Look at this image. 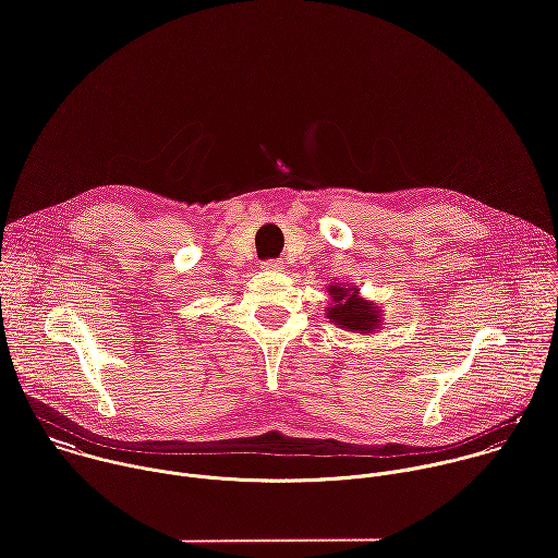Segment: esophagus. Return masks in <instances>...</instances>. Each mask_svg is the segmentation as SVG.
<instances>
[{"label":"esophagus","mask_w":558,"mask_h":558,"mask_svg":"<svg viewBox=\"0 0 558 558\" xmlns=\"http://www.w3.org/2000/svg\"><path fill=\"white\" fill-rule=\"evenodd\" d=\"M282 267H284V265H282L280 260H265V263H263V269H265V271H280Z\"/></svg>","instance_id":"1"}]
</instances>
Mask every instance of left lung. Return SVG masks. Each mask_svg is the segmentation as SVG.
<instances>
[{
  "mask_svg": "<svg viewBox=\"0 0 558 558\" xmlns=\"http://www.w3.org/2000/svg\"><path fill=\"white\" fill-rule=\"evenodd\" d=\"M331 304L327 306L329 323L351 333H373L381 327V311L375 302H368L360 295L355 284H329Z\"/></svg>",
  "mask_w": 558,
  "mask_h": 558,
  "instance_id": "obj_1",
  "label": "left lung"
}]
</instances>
